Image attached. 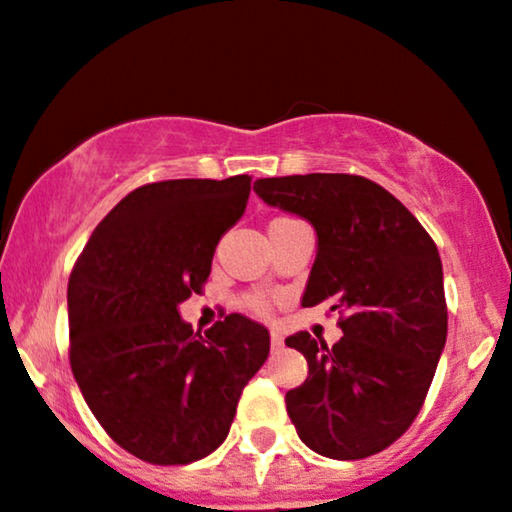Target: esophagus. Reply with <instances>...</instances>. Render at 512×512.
<instances>
[{
  "label": "esophagus",
  "mask_w": 512,
  "mask_h": 512,
  "mask_svg": "<svg viewBox=\"0 0 512 512\" xmlns=\"http://www.w3.org/2000/svg\"><path fill=\"white\" fill-rule=\"evenodd\" d=\"M272 350H281L283 348V336L279 334V331H272Z\"/></svg>",
  "instance_id": "obj_1"
}]
</instances>
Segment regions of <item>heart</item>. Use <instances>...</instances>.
Listing matches in <instances>:
<instances>
[{"label":"heart","mask_w":512,"mask_h":512,"mask_svg":"<svg viewBox=\"0 0 512 512\" xmlns=\"http://www.w3.org/2000/svg\"><path fill=\"white\" fill-rule=\"evenodd\" d=\"M250 307H252V310H255V312H264V310H267V305H264L262 300H250Z\"/></svg>","instance_id":"b5f03b06"}]
</instances>
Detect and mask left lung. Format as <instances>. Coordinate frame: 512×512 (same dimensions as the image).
Here are the masks:
<instances>
[{
  "label": "left lung",
  "instance_id": "1",
  "mask_svg": "<svg viewBox=\"0 0 512 512\" xmlns=\"http://www.w3.org/2000/svg\"><path fill=\"white\" fill-rule=\"evenodd\" d=\"M255 193L310 221L317 257L303 307L331 300L343 315L334 346L307 331L286 338L307 360V379L286 393L295 432L324 458L384 451L420 412L446 346L439 250L403 202L369 178H260Z\"/></svg>",
  "mask_w": 512,
  "mask_h": 512
}]
</instances>
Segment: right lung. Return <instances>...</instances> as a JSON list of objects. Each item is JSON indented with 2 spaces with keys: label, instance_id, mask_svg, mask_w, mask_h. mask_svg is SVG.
<instances>
[{
  "label": "right lung",
  "instance_id": "right-lung-1",
  "mask_svg": "<svg viewBox=\"0 0 512 512\" xmlns=\"http://www.w3.org/2000/svg\"><path fill=\"white\" fill-rule=\"evenodd\" d=\"M248 195V174L135 188L71 272L73 377L104 432L145 463L188 465L217 451L269 355V331L248 317L233 312L200 336L178 315Z\"/></svg>",
  "mask_w": 512,
  "mask_h": 512
}]
</instances>
